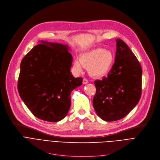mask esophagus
I'll list each match as a JSON object with an SVG mask.
<instances>
[{"mask_svg": "<svg viewBox=\"0 0 160 160\" xmlns=\"http://www.w3.org/2000/svg\"><path fill=\"white\" fill-rule=\"evenodd\" d=\"M88 83V80L86 78L83 79V84H87Z\"/></svg>", "mask_w": 160, "mask_h": 160, "instance_id": "obj_1", "label": "esophagus"}]
</instances>
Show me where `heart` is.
<instances>
[{
  "instance_id": "b5f03b06",
  "label": "heart",
  "mask_w": 160,
  "mask_h": 160,
  "mask_svg": "<svg viewBox=\"0 0 160 160\" xmlns=\"http://www.w3.org/2000/svg\"><path fill=\"white\" fill-rule=\"evenodd\" d=\"M114 62V55L104 48H97L80 55V60L74 61V67L82 71L83 67H89L91 75L100 77L110 71Z\"/></svg>"
}]
</instances>
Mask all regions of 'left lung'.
I'll use <instances>...</instances> for the list:
<instances>
[{
    "instance_id": "8db88e82",
    "label": "left lung",
    "mask_w": 160,
    "mask_h": 160,
    "mask_svg": "<svg viewBox=\"0 0 160 160\" xmlns=\"http://www.w3.org/2000/svg\"><path fill=\"white\" fill-rule=\"evenodd\" d=\"M115 63L107 77L94 82L95 110L102 120L110 122L127 116L141 96L142 69L136 56L121 39H116Z\"/></svg>"
}]
</instances>
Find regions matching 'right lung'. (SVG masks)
<instances>
[{"instance_id": "right-lung-1", "label": "right lung", "mask_w": 160, "mask_h": 160, "mask_svg": "<svg viewBox=\"0 0 160 160\" xmlns=\"http://www.w3.org/2000/svg\"><path fill=\"white\" fill-rule=\"evenodd\" d=\"M69 48L41 41L21 61L18 91L24 103L37 118L48 122L62 120L71 107V93L80 86L70 69Z\"/></svg>"}]
</instances>
